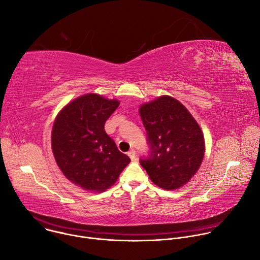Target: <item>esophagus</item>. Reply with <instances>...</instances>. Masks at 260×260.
Returning a JSON list of instances; mask_svg holds the SVG:
<instances>
[{"mask_svg":"<svg viewBox=\"0 0 260 260\" xmlns=\"http://www.w3.org/2000/svg\"><path fill=\"white\" fill-rule=\"evenodd\" d=\"M127 155L129 156V158H131L132 160H134V159H135V157H136V151H135L134 149H132L131 151H128V152H127Z\"/></svg>","mask_w":260,"mask_h":260,"instance_id":"1","label":"esophagus"}]
</instances>
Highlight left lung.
I'll return each instance as SVG.
<instances>
[{"label":"left lung","mask_w":260,"mask_h":260,"mask_svg":"<svg viewBox=\"0 0 260 260\" xmlns=\"http://www.w3.org/2000/svg\"><path fill=\"white\" fill-rule=\"evenodd\" d=\"M150 147L140 164L158 187L173 190L186 184L200 169L205 155L204 134L176 99L162 95L139 110Z\"/></svg>","instance_id":"8db88e82"}]
</instances>
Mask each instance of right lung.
Listing matches in <instances>:
<instances>
[{
    "mask_svg": "<svg viewBox=\"0 0 260 260\" xmlns=\"http://www.w3.org/2000/svg\"><path fill=\"white\" fill-rule=\"evenodd\" d=\"M118 106L117 100L87 93L69 103L55 118V161L67 179L84 190L105 191L131 161L105 132V122Z\"/></svg>",
    "mask_w": 260,
    "mask_h": 260,
    "instance_id": "right-lung-1",
    "label": "right lung"
}]
</instances>
